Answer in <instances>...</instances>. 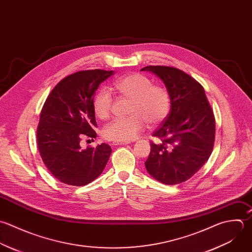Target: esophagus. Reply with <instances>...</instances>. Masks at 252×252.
Masks as SVG:
<instances>
[{
  "mask_svg": "<svg viewBox=\"0 0 252 252\" xmlns=\"http://www.w3.org/2000/svg\"><path fill=\"white\" fill-rule=\"evenodd\" d=\"M129 143H130L129 141H126V142H118V141H116V142H113L114 145H125V144H129Z\"/></svg>",
  "mask_w": 252,
  "mask_h": 252,
  "instance_id": "obj_1",
  "label": "esophagus"
}]
</instances>
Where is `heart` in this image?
Listing matches in <instances>:
<instances>
[{
	"instance_id": "obj_1",
	"label": "heart",
	"mask_w": 252,
	"mask_h": 252,
	"mask_svg": "<svg viewBox=\"0 0 252 252\" xmlns=\"http://www.w3.org/2000/svg\"><path fill=\"white\" fill-rule=\"evenodd\" d=\"M113 89L121 96L130 99L127 113L124 119H115L103 129V136L110 141H130L140 133L146 125L155 126L164 121L171 111V95L166 87L152 83V80L139 72L117 78ZM93 111L101 119L111 114L112 98L106 88H101L93 99Z\"/></svg>"
}]
</instances>
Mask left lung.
Instances as JSON below:
<instances>
[{"mask_svg": "<svg viewBox=\"0 0 252 252\" xmlns=\"http://www.w3.org/2000/svg\"><path fill=\"white\" fill-rule=\"evenodd\" d=\"M171 95V111L153 136L145 162L147 172L165 185L190 179L209 159L215 141V117L202 85L185 71L167 65H148Z\"/></svg>", "mask_w": 252, "mask_h": 252, "instance_id": "obj_1", "label": "left lung"}]
</instances>
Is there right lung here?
Instances as JSON below:
<instances>
[{
    "label": "right lung",
    "mask_w": 252,
    "mask_h": 252,
    "mask_svg": "<svg viewBox=\"0 0 252 252\" xmlns=\"http://www.w3.org/2000/svg\"><path fill=\"white\" fill-rule=\"evenodd\" d=\"M113 70L88 69L63 78L47 97L37 126V145L42 161L60 182L82 187L97 179L112 153L102 143L81 149L82 137H96L93 99L99 85Z\"/></svg>",
    "instance_id": "obj_1"
}]
</instances>
